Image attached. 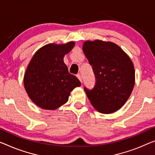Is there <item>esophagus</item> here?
I'll list each match as a JSON object with an SVG mask.
<instances>
[{
  "instance_id": "obj_1",
  "label": "esophagus",
  "mask_w": 155,
  "mask_h": 155,
  "mask_svg": "<svg viewBox=\"0 0 155 155\" xmlns=\"http://www.w3.org/2000/svg\"><path fill=\"white\" fill-rule=\"evenodd\" d=\"M77 78H78V79L80 80V81L82 82V78H81V76L80 74H78L77 75Z\"/></svg>"
}]
</instances>
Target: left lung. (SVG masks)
Wrapping results in <instances>:
<instances>
[{"mask_svg": "<svg viewBox=\"0 0 155 155\" xmlns=\"http://www.w3.org/2000/svg\"><path fill=\"white\" fill-rule=\"evenodd\" d=\"M83 51L96 78L91 90L84 91L91 104L101 114H112L123 106L133 91V63L122 48L110 41H85Z\"/></svg>", "mask_w": 155, "mask_h": 155, "instance_id": "1", "label": "left lung"}]
</instances>
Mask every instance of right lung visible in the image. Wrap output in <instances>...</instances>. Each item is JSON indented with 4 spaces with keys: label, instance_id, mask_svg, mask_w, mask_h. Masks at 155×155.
Wrapping results in <instances>:
<instances>
[{
    "label": "right lung",
    "instance_id": "1",
    "mask_svg": "<svg viewBox=\"0 0 155 155\" xmlns=\"http://www.w3.org/2000/svg\"><path fill=\"white\" fill-rule=\"evenodd\" d=\"M75 43L48 44L36 51L28 65L24 78L30 99L43 109L55 110L68 101L71 91L81 84L69 73L63 61Z\"/></svg>",
    "mask_w": 155,
    "mask_h": 155
}]
</instances>
